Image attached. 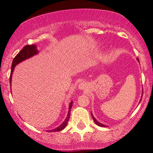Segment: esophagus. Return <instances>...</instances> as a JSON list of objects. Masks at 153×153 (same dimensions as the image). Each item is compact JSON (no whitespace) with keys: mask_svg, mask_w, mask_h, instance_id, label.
Instances as JSON below:
<instances>
[{"mask_svg":"<svg viewBox=\"0 0 153 153\" xmlns=\"http://www.w3.org/2000/svg\"><path fill=\"white\" fill-rule=\"evenodd\" d=\"M78 88L80 90H85V89H87V84L84 82H80L78 85Z\"/></svg>","mask_w":153,"mask_h":153,"instance_id":"obj_1","label":"esophagus"}]
</instances>
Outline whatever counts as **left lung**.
<instances>
[{
    "label": "left lung",
    "mask_w": 153,
    "mask_h": 153,
    "mask_svg": "<svg viewBox=\"0 0 153 153\" xmlns=\"http://www.w3.org/2000/svg\"><path fill=\"white\" fill-rule=\"evenodd\" d=\"M137 60H138V62H140V61H139V59L137 58ZM141 100L142 99H140V101H141ZM91 116H92V118H93V119H94V122L96 123V124H97L98 126H100V127H106V125H104V124H101V123H100V122H98L97 120H96V119H95V117H94V116H93V114H92V113H91Z\"/></svg>",
    "instance_id": "8db88e82"
}]
</instances>
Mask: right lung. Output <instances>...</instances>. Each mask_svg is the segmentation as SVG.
Wrapping results in <instances>:
<instances>
[{
    "label": "right lung",
    "instance_id": "right-lung-1",
    "mask_svg": "<svg viewBox=\"0 0 153 153\" xmlns=\"http://www.w3.org/2000/svg\"><path fill=\"white\" fill-rule=\"evenodd\" d=\"M39 51L36 49V45H26L24 48L22 49L20 52L17 54V55L13 59V62H12V65H11V72H10V84L11 85V79H12V74H13V70H14L15 66L16 65H18L19 63L22 62V61L25 60L26 59H29L30 57H33V56L35 55V54H38ZM72 105H73V101H71V103H70L69 106V111H68V116H67L66 119H65L64 122L62 123L61 125H59L58 127L55 128V129H52V130H50L49 131H58L62 130V129H64L65 127H66V125L68 124V120L70 119V116H71V109L72 108Z\"/></svg>",
    "mask_w": 153,
    "mask_h": 153
}]
</instances>
